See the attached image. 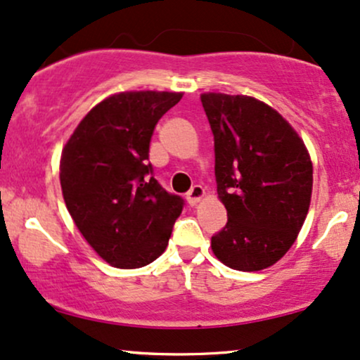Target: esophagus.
<instances>
[{"label": "esophagus", "instance_id": "obj_1", "mask_svg": "<svg viewBox=\"0 0 360 360\" xmlns=\"http://www.w3.org/2000/svg\"><path fill=\"white\" fill-rule=\"evenodd\" d=\"M205 196V189H202V186H193L191 191L186 194V199H188L189 206H196L199 201H201V198Z\"/></svg>", "mask_w": 360, "mask_h": 360}]
</instances>
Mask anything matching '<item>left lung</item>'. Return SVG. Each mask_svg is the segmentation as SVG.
Listing matches in <instances>:
<instances>
[{
	"label": "left lung",
	"instance_id": "obj_1",
	"mask_svg": "<svg viewBox=\"0 0 360 360\" xmlns=\"http://www.w3.org/2000/svg\"><path fill=\"white\" fill-rule=\"evenodd\" d=\"M201 102L214 137L218 196L228 211L211 248L233 270H263L287 253L309 213L310 155L292 125L257 98L202 94Z\"/></svg>",
	"mask_w": 360,
	"mask_h": 360
}]
</instances>
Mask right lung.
Segmentation results:
<instances>
[{
  "mask_svg": "<svg viewBox=\"0 0 360 360\" xmlns=\"http://www.w3.org/2000/svg\"><path fill=\"white\" fill-rule=\"evenodd\" d=\"M176 92H124L95 105L68 139L60 161L65 205L107 263L141 268L166 250L184 199L154 177L155 124L181 101Z\"/></svg>",
  "mask_w": 360,
  "mask_h": 360,
  "instance_id": "right-lung-1",
  "label": "right lung"
}]
</instances>
